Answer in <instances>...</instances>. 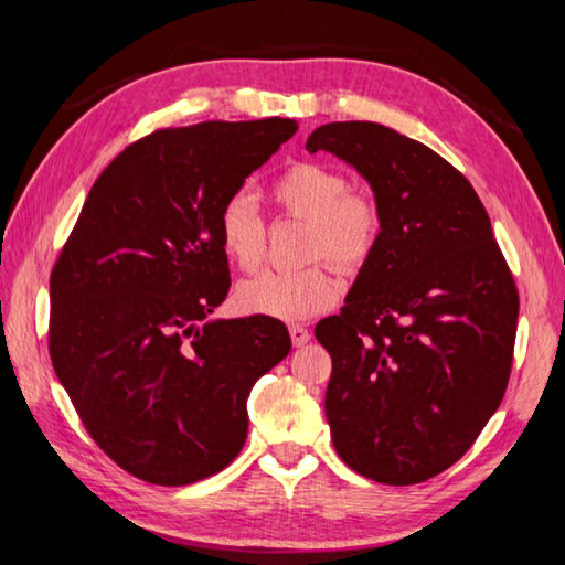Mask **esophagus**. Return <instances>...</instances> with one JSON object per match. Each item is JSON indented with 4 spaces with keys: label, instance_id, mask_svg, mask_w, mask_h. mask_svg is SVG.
Wrapping results in <instances>:
<instances>
[{
    "label": "esophagus",
    "instance_id": "1",
    "mask_svg": "<svg viewBox=\"0 0 565 565\" xmlns=\"http://www.w3.org/2000/svg\"><path fill=\"white\" fill-rule=\"evenodd\" d=\"M289 337H291L294 347H303V343H309L311 333H309V329H303V327H289Z\"/></svg>",
    "mask_w": 565,
    "mask_h": 565
}]
</instances>
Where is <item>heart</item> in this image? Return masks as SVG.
<instances>
[{"mask_svg":"<svg viewBox=\"0 0 565 565\" xmlns=\"http://www.w3.org/2000/svg\"><path fill=\"white\" fill-rule=\"evenodd\" d=\"M269 194L279 212L309 222L301 269L264 271L242 284L236 301L242 311L279 321H303L331 309L339 299V271L356 274L379 246L381 214L369 196L349 191L339 169L319 161H296L271 181ZM218 246L236 269L254 271L266 256V222L254 199L236 191L216 214Z\"/></svg>","mask_w":565,"mask_h":565,"instance_id":"obj_1","label":"heart"}]
</instances>
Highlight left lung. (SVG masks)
I'll list each match as a JSON object with an SVG mask.
<instances>
[{"label": "left lung", "mask_w": 565, "mask_h": 565, "mask_svg": "<svg viewBox=\"0 0 565 565\" xmlns=\"http://www.w3.org/2000/svg\"><path fill=\"white\" fill-rule=\"evenodd\" d=\"M306 149L349 161L381 214L347 306L313 329L331 353V441L371 481H428L501 406L519 323L513 274L473 186L434 149L376 121L323 124Z\"/></svg>", "instance_id": "left-lung-1"}]
</instances>
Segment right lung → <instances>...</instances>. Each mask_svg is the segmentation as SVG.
I'll use <instances>...</instances> for the list:
<instances>
[{"label": "right lung", "instance_id": "obj_1", "mask_svg": "<svg viewBox=\"0 0 565 565\" xmlns=\"http://www.w3.org/2000/svg\"><path fill=\"white\" fill-rule=\"evenodd\" d=\"M294 119L204 121L134 141L94 181L50 279V356L84 428L154 486L222 471L256 379L291 351L271 317L206 321L226 299L216 214Z\"/></svg>", "mask_w": 565, "mask_h": 565}]
</instances>
